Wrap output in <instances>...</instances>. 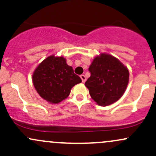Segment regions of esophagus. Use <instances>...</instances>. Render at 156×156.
Masks as SVG:
<instances>
[{"mask_svg": "<svg viewBox=\"0 0 156 156\" xmlns=\"http://www.w3.org/2000/svg\"><path fill=\"white\" fill-rule=\"evenodd\" d=\"M80 78H81L82 82H83V83H85V82L86 81V77H85V75H83V74L80 75Z\"/></svg>", "mask_w": 156, "mask_h": 156, "instance_id": "obj_1", "label": "esophagus"}]
</instances>
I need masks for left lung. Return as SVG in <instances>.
<instances>
[{
	"label": "left lung",
	"mask_w": 156,
	"mask_h": 156,
	"mask_svg": "<svg viewBox=\"0 0 156 156\" xmlns=\"http://www.w3.org/2000/svg\"><path fill=\"white\" fill-rule=\"evenodd\" d=\"M91 76L85 82L91 98L100 105L112 104L123 96L129 83L126 67L114 56L101 53L88 68Z\"/></svg>",
	"instance_id": "8db88e82"
}]
</instances>
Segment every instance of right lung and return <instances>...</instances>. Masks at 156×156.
<instances>
[{
	"instance_id": "add662e5",
	"label": "right lung",
	"mask_w": 156,
	"mask_h": 156,
	"mask_svg": "<svg viewBox=\"0 0 156 156\" xmlns=\"http://www.w3.org/2000/svg\"><path fill=\"white\" fill-rule=\"evenodd\" d=\"M33 82L38 94L49 103L57 104L67 98L71 89L82 80L64 57L51 56L38 65L33 75Z\"/></svg>"
}]
</instances>
